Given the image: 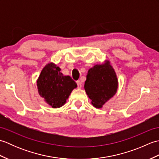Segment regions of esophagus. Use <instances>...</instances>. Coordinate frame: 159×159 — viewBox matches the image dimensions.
Returning a JSON list of instances; mask_svg holds the SVG:
<instances>
[{
	"instance_id": "obj_1",
	"label": "esophagus",
	"mask_w": 159,
	"mask_h": 159,
	"mask_svg": "<svg viewBox=\"0 0 159 159\" xmlns=\"http://www.w3.org/2000/svg\"><path fill=\"white\" fill-rule=\"evenodd\" d=\"M76 83H77V86H78V88L79 89H80V88H81V87H82V83H81V82L80 81V80H78V81L76 82Z\"/></svg>"
}]
</instances>
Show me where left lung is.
<instances>
[{"instance_id":"8db88e82","label":"left lung","mask_w":159,"mask_h":159,"mask_svg":"<svg viewBox=\"0 0 159 159\" xmlns=\"http://www.w3.org/2000/svg\"><path fill=\"white\" fill-rule=\"evenodd\" d=\"M84 87L92 104L98 109L116 94L118 80L109 61L89 70Z\"/></svg>"}]
</instances>
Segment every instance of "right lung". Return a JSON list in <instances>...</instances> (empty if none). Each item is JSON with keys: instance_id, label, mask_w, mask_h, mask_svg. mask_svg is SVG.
I'll list each match as a JSON object with an SVG mask.
<instances>
[{"instance_id": "add662e5", "label": "right lung", "mask_w": 159, "mask_h": 159, "mask_svg": "<svg viewBox=\"0 0 159 159\" xmlns=\"http://www.w3.org/2000/svg\"><path fill=\"white\" fill-rule=\"evenodd\" d=\"M60 71V67L53 63L47 64L37 80L39 94L52 108L62 107L77 87L72 78L63 76Z\"/></svg>"}]
</instances>
